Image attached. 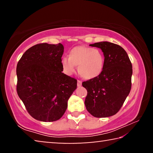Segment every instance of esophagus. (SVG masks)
Returning a JSON list of instances; mask_svg holds the SVG:
<instances>
[{"instance_id":"1","label":"esophagus","mask_w":153,"mask_h":153,"mask_svg":"<svg viewBox=\"0 0 153 153\" xmlns=\"http://www.w3.org/2000/svg\"><path fill=\"white\" fill-rule=\"evenodd\" d=\"M77 86L78 87H80L82 86V81H80V80H77Z\"/></svg>"}]
</instances>
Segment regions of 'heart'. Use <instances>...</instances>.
I'll return each instance as SVG.
<instances>
[{
  "instance_id": "obj_1",
  "label": "heart",
  "mask_w": 153,
  "mask_h": 153,
  "mask_svg": "<svg viewBox=\"0 0 153 153\" xmlns=\"http://www.w3.org/2000/svg\"><path fill=\"white\" fill-rule=\"evenodd\" d=\"M105 64L103 54L95 48L77 46L69 51V58L61 59V65L65 73L72 75L78 66L79 74L85 79H90L98 77L102 73Z\"/></svg>"
}]
</instances>
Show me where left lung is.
<instances>
[{
  "instance_id": "left-lung-1",
  "label": "left lung",
  "mask_w": 153,
  "mask_h": 153,
  "mask_svg": "<svg viewBox=\"0 0 153 153\" xmlns=\"http://www.w3.org/2000/svg\"><path fill=\"white\" fill-rule=\"evenodd\" d=\"M102 50L103 70L98 77L82 83L87 90L86 109L95 117H107L117 113L129 94L132 65L126 51L117 45L100 42L90 45Z\"/></svg>"
}]
</instances>
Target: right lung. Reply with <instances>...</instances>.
<instances>
[{
  "label": "right lung",
  "instance_id": "1",
  "mask_svg": "<svg viewBox=\"0 0 153 153\" xmlns=\"http://www.w3.org/2000/svg\"><path fill=\"white\" fill-rule=\"evenodd\" d=\"M63 52L61 43L38 44L25 51L18 62L17 94L35 120H59L77 88V80L62 73Z\"/></svg>",
  "mask_w": 153,
  "mask_h": 153
}]
</instances>
